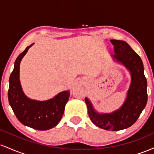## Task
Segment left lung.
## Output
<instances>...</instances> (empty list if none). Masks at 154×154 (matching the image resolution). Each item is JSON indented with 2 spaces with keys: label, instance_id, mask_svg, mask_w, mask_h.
<instances>
[{
  "label": "left lung",
  "instance_id": "obj_1",
  "mask_svg": "<svg viewBox=\"0 0 154 154\" xmlns=\"http://www.w3.org/2000/svg\"><path fill=\"white\" fill-rule=\"evenodd\" d=\"M114 54L111 58L123 65L130 72L131 82L122 105L111 113L98 112L88 98H85L88 113L92 122L106 130L118 131L132 126L137 121L147 103V80L144 75L140 57L123 40H111Z\"/></svg>",
  "mask_w": 154,
  "mask_h": 154
}]
</instances>
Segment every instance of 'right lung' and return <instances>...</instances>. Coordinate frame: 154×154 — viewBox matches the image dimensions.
<instances>
[{"label":"right lung","mask_w":154,"mask_h":154,"mask_svg":"<svg viewBox=\"0 0 154 154\" xmlns=\"http://www.w3.org/2000/svg\"><path fill=\"white\" fill-rule=\"evenodd\" d=\"M33 45L26 47L16 59L9 78L8 102L21 123L35 130H47L54 128L61 121L70 93L69 91H62L46 100L31 99L24 94L19 79L20 63Z\"/></svg>","instance_id":"right-lung-1"}]
</instances>
